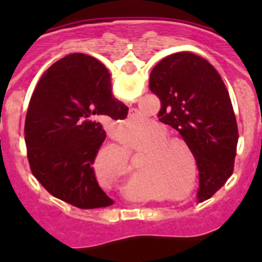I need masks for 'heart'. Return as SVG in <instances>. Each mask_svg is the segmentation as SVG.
I'll return each mask as SVG.
<instances>
[{
    "instance_id": "1",
    "label": "heart",
    "mask_w": 262,
    "mask_h": 262,
    "mask_svg": "<svg viewBox=\"0 0 262 262\" xmlns=\"http://www.w3.org/2000/svg\"><path fill=\"white\" fill-rule=\"evenodd\" d=\"M168 127L151 123L127 139L128 154H142L138 173L154 187L161 201L184 202L200 187V160L182 136H170Z\"/></svg>"
}]
</instances>
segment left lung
<instances>
[{
  "label": "left lung",
  "instance_id": "1",
  "mask_svg": "<svg viewBox=\"0 0 262 262\" xmlns=\"http://www.w3.org/2000/svg\"><path fill=\"white\" fill-rule=\"evenodd\" d=\"M149 89L159 97L160 122L173 127L200 160L198 198L207 200L233 172L239 131L230 94L216 69L191 52H177L155 66Z\"/></svg>",
  "mask_w": 262,
  "mask_h": 262
}]
</instances>
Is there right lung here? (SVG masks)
Listing matches in <instances>:
<instances>
[{
	"label": "right lung",
	"mask_w": 262,
	"mask_h": 262,
	"mask_svg": "<svg viewBox=\"0 0 262 262\" xmlns=\"http://www.w3.org/2000/svg\"><path fill=\"white\" fill-rule=\"evenodd\" d=\"M127 113L111 93L102 62L85 53L57 60L40 77L27 108L25 142L34 177L78 209L113 205L97 182L93 163L106 138L101 122L124 119Z\"/></svg>",
	"instance_id": "add662e5"
}]
</instances>
